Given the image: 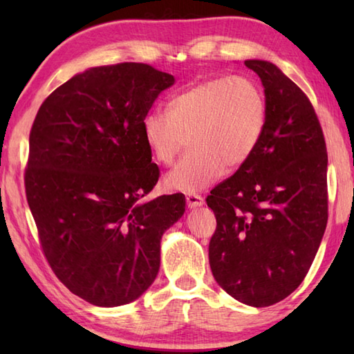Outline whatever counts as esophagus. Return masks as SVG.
Listing matches in <instances>:
<instances>
[{
  "instance_id": "esophagus-1",
  "label": "esophagus",
  "mask_w": 354,
  "mask_h": 354,
  "mask_svg": "<svg viewBox=\"0 0 354 354\" xmlns=\"http://www.w3.org/2000/svg\"><path fill=\"white\" fill-rule=\"evenodd\" d=\"M187 201V205H189L190 208H196V207H201L204 205V198L201 196V194H189V196L185 198Z\"/></svg>"
}]
</instances>
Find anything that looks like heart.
<instances>
[{
  "label": "heart",
  "instance_id": "1",
  "mask_svg": "<svg viewBox=\"0 0 354 354\" xmlns=\"http://www.w3.org/2000/svg\"><path fill=\"white\" fill-rule=\"evenodd\" d=\"M268 123L261 88L243 76L213 77L173 95L167 111L153 109L142 118V137L153 160L170 165L187 145L165 185L196 193L217 181L225 169L236 170L259 149Z\"/></svg>",
  "mask_w": 354,
  "mask_h": 354
}]
</instances>
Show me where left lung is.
I'll return each mask as SVG.
<instances>
[{
	"label": "left lung",
	"instance_id": "1",
	"mask_svg": "<svg viewBox=\"0 0 354 354\" xmlns=\"http://www.w3.org/2000/svg\"><path fill=\"white\" fill-rule=\"evenodd\" d=\"M265 86L268 123L252 158L212 190V272L237 301L268 307L309 272L328 217L327 147L301 88L274 64L245 61Z\"/></svg>",
	"mask_w": 354,
	"mask_h": 354
}]
</instances>
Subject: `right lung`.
Segmentation results:
<instances>
[{
	"instance_id": "1",
	"label": "right lung",
	"mask_w": 354,
	"mask_h": 354,
	"mask_svg": "<svg viewBox=\"0 0 354 354\" xmlns=\"http://www.w3.org/2000/svg\"><path fill=\"white\" fill-rule=\"evenodd\" d=\"M175 77L147 64L89 68L56 88L30 131V212L53 272L100 307L137 299L160 270L183 193L146 201L160 178L142 118Z\"/></svg>"
}]
</instances>
